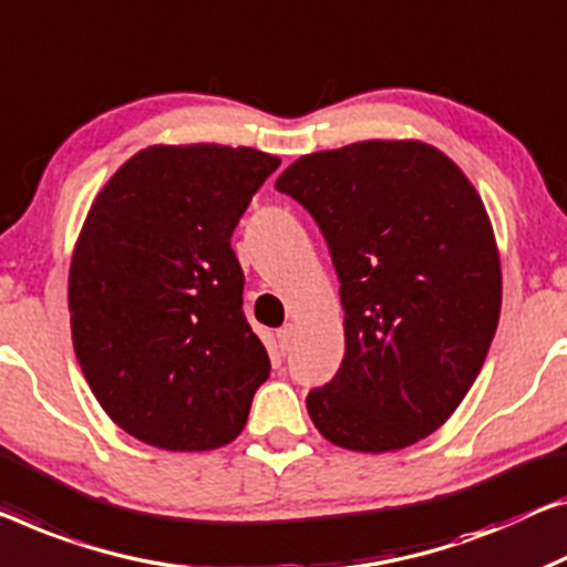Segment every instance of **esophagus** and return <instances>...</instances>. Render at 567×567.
Wrapping results in <instances>:
<instances>
[{
    "label": "esophagus",
    "mask_w": 567,
    "mask_h": 567,
    "mask_svg": "<svg viewBox=\"0 0 567 567\" xmlns=\"http://www.w3.org/2000/svg\"><path fill=\"white\" fill-rule=\"evenodd\" d=\"M292 338H295V328L292 326H282L280 331H277V343H280V353L290 351Z\"/></svg>",
    "instance_id": "obj_1"
}]
</instances>
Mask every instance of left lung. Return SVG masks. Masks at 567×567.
Segmentation results:
<instances>
[{"mask_svg":"<svg viewBox=\"0 0 567 567\" xmlns=\"http://www.w3.org/2000/svg\"><path fill=\"white\" fill-rule=\"evenodd\" d=\"M323 231L341 282L346 353L308 415L346 451L435 433L476 382L502 310L484 200L441 150L367 140L302 155L277 177Z\"/></svg>","mask_w":567,"mask_h":567,"instance_id":"left-lung-1","label":"left lung"}]
</instances>
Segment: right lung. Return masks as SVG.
<instances>
[{
    "mask_svg": "<svg viewBox=\"0 0 567 567\" xmlns=\"http://www.w3.org/2000/svg\"><path fill=\"white\" fill-rule=\"evenodd\" d=\"M280 157L152 145L83 221L68 275L73 349L101 408L165 451H214L247 425L269 357L241 310L231 234Z\"/></svg>",
    "mask_w": 567,
    "mask_h": 567,
    "instance_id": "add662e5",
    "label": "right lung"
}]
</instances>
